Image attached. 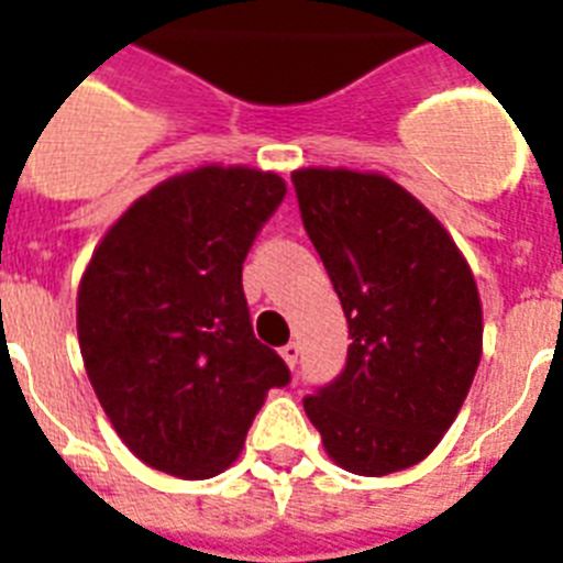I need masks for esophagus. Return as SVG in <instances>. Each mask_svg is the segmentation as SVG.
I'll return each mask as SVG.
<instances>
[{"mask_svg": "<svg viewBox=\"0 0 563 563\" xmlns=\"http://www.w3.org/2000/svg\"><path fill=\"white\" fill-rule=\"evenodd\" d=\"M282 360L287 362V368H296V365H299V345L290 342V345L282 347Z\"/></svg>", "mask_w": 563, "mask_h": 563, "instance_id": "34e87169", "label": "esophagus"}]
</instances>
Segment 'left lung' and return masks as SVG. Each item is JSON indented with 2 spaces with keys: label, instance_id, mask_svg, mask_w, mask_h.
Here are the masks:
<instances>
[{
  "label": "left lung",
  "instance_id": "1",
  "mask_svg": "<svg viewBox=\"0 0 563 563\" xmlns=\"http://www.w3.org/2000/svg\"><path fill=\"white\" fill-rule=\"evenodd\" d=\"M305 230L347 319L345 371L305 399L328 457L383 477L429 457L483 354L472 267L438 218L379 172H292Z\"/></svg>",
  "mask_w": 563,
  "mask_h": 563
}]
</instances>
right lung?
Instances as JSON below:
<instances>
[{
	"label": "right lung",
	"mask_w": 563,
	"mask_h": 563,
	"mask_svg": "<svg viewBox=\"0 0 563 563\" xmlns=\"http://www.w3.org/2000/svg\"><path fill=\"white\" fill-rule=\"evenodd\" d=\"M287 184L253 166L161 180L109 227L77 290L86 374L146 466L207 481L241 454L285 360L253 333L241 264Z\"/></svg>",
	"instance_id": "right-lung-1"
}]
</instances>
